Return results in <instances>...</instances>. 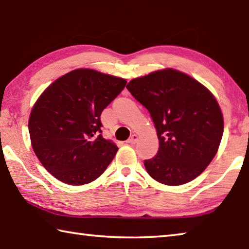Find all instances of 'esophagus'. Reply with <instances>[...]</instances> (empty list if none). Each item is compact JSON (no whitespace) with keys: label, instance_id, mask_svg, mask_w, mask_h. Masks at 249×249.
I'll use <instances>...</instances> for the list:
<instances>
[{"label":"esophagus","instance_id":"1","mask_svg":"<svg viewBox=\"0 0 249 249\" xmlns=\"http://www.w3.org/2000/svg\"><path fill=\"white\" fill-rule=\"evenodd\" d=\"M137 140H138V136L134 134V135H131V137L127 140V142H128V143H131V144H134V143L137 142Z\"/></svg>","mask_w":249,"mask_h":249}]
</instances>
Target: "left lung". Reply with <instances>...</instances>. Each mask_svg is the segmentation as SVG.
<instances>
[{
  "instance_id": "obj_1",
  "label": "left lung",
  "mask_w": 249,
  "mask_h": 249,
  "mask_svg": "<svg viewBox=\"0 0 249 249\" xmlns=\"http://www.w3.org/2000/svg\"><path fill=\"white\" fill-rule=\"evenodd\" d=\"M126 89L149 111L159 138L148 174L167 186L196 179L215 157L223 118L215 97L191 76L174 69L131 80Z\"/></svg>"
}]
</instances>
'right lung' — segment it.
<instances>
[{"label": "right lung", "mask_w": 249, "mask_h": 249, "mask_svg": "<svg viewBox=\"0 0 249 249\" xmlns=\"http://www.w3.org/2000/svg\"><path fill=\"white\" fill-rule=\"evenodd\" d=\"M126 81L90 69L59 77L34 105L29 133L34 153L60 181H94L112 162L118 147L101 135V112L124 89Z\"/></svg>", "instance_id": "obj_1"}]
</instances>
